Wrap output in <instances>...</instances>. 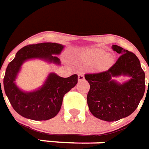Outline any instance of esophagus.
<instances>
[{"mask_svg":"<svg viewBox=\"0 0 149 149\" xmlns=\"http://www.w3.org/2000/svg\"><path fill=\"white\" fill-rule=\"evenodd\" d=\"M84 74H83V73H80V74H79V76H78V79H79V82H81V81H83V80H84Z\"/></svg>","mask_w":149,"mask_h":149,"instance_id":"34e87169","label":"esophagus"}]
</instances>
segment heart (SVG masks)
<instances>
[{
  "label": "heart",
  "mask_w": 149,
  "mask_h": 149,
  "mask_svg": "<svg viewBox=\"0 0 149 149\" xmlns=\"http://www.w3.org/2000/svg\"><path fill=\"white\" fill-rule=\"evenodd\" d=\"M86 62L94 63L97 62V66L100 70H105L108 68L113 63L112 58L105 54V51L100 49H90L85 56Z\"/></svg>",
  "instance_id": "heart-1"
}]
</instances>
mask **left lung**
<instances>
[{"label": "left lung", "mask_w": 149, "mask_h": 149, "mask_svg": "<svg viewBox=\"0 0 149 149\" xmlns=\"http://www.w3.org/2000/svg\"><path fill=\"white\" fill-rule=\"evenodd\" d=\"M111 48L120 54L113 66L105 71L85 74L90 84L86 97L90 111L98 119L108 122L130 116L145 91V74L136 55L116 45ZM121 74L128 75L130 80L120 84L111 79Z\"/></svg>", "instance_id": "left-lung-1"}]
</instances>
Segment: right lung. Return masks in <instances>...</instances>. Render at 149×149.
Instances as JSON below:
<instances>
[{"label":"right lung","mask_w":149,"mask_h":149,"mask_svg":"<svg viewBox=\"0 0 149 149\" xmlns=\"http://www.w3.org/2000/svg\"><path fill=\"white\" fill-rule=\"evenodd\" d=\"M63 49V45L58 43L28 45L19 49L14 59L9 63L4 77V88L13 109L22 116L33 120L54 118L61 109L64 95L77 84V74L62 78L54 73L49 74L42 87L33 92H23L14 83L21 66L26 60L37 58L59 64V58L52 54H59Z\"/></svg>","instance_id":"right-lung-1"}]
</instances>
